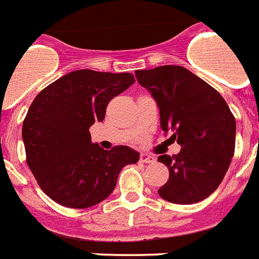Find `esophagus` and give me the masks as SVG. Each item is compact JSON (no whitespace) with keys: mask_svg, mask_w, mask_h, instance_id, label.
Returning a JSON list of instances; mask_svg holds the SVG:
<instances>
[{"mask_svg":"<svg viewBox=\"0 0 259 259\" xmlns=\"http://www.w3.org/2000/svg\"><path fill=\"white\" fill-rule=\"evenodd\" d=\"M140 163H148V164H153L155 163V157L151 155H147V153H142L140 155Z\"/></svg>","mask_w":259,"mask_h":259,"instance_id":"34e87169","label":"esophagus"}]
</instances>
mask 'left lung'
Segmentation results:
<instances>
[{
	"label": "left lung",
	"instance_id": "left-lung-1",
	"mask_svg": "<svg viewBox=\"0 0 259 259\" xmlns=\"http://www.w3.org/2000/svg\"><path fill=\"white\" fill-rule=\"evenodd\" d=\"M136 79L160 108V125L172 132L181 151L159 156L169 169L160 197L173 204H194L210 196L229 169L236 148V119L225 99L181 66L136 70Z\"/></svg>",
	"mask_w": 259,
	"mask_h": 259
}]
</instances>
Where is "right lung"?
Returning <instances> with one entry per match:
<instances>
[{
    "instance_id": "add662e5",
    "label": "right lung",
    "mask_w": 259,
    "mask_h": 259,
    "mask_svg": "<svg viewBox=\"0 0 259 259\" xmlns=\"http://www.w3.org/2000/svg\"><path fill=\"white\" fill-rule=\"evenodd\" d=\"M134 82L131 72L76 70L35 96L22 139L27 165L51 200L67 208L94 206L112 193L121 168L138 161L139 153L127 145L104 151L91 143L89 131Z\"/></svg>"
}]
</instances>
